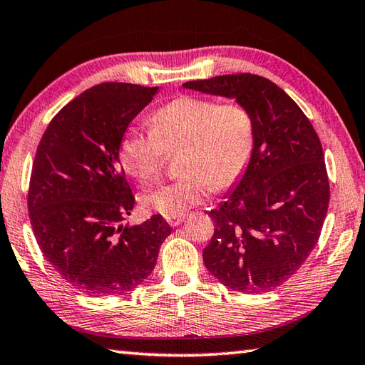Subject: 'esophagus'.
<instances>
[{
    "label": "esophagus",
    "instance_id": "esophagus-1",
    "mask_svg": "<svg viewBox=\"0 0 365 365\" xmlns=\"http://www.w3.org/2000/svg\"><path fill=\"white\" fill-rule=\"evenodd\" d=\"M185 220V215H182V217H177V218H168V223L173 226V227H175V226H178L182 223V221Z\"/></svg>",
    "mask_w": 365,
    "mask_h": 365
}]
</instances>
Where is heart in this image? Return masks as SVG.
<instances>
[{"mask_svg":"<svg viewBox=\"0 0 365 365\" xmlns=\"http://www.w3.org/2000/svg\"><path fill=\"white\" fill-rule=\"evenodd\" d=\"M183 145L182 175L150 188L142 196L148 209L166 218L187 213L207 191L231 187L245 173L255 147V118L244 104L201 96H180L152 117V130H126L120 163L128 174L147 182L170 150Z\"/></svg>","mask_w":365,"mask_h":365,"instance_id":"heart-1","label":"heart"}]
</instances>
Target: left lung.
Wrapping results in <instances>:
<instances>
[{
    "label": "left lung",
    "mask_w": 365,
    "mask_h": 365,
    "mask_svg": "<svg viewBox=\"0 0 365 365\" xmlns=\"http://www.w3.org/2000/svg\"><path fill=\"white\" fill-rule=\"evenodd\" d=\"M183 87L235 99L255 118L252 160L209 212L215 232L202 258L232 291H272L309 258L324 223L329 178L318 134L301 107L261 76H217Z\"/></svg>",
    "instance_id": "8db88e82"
}]
</instances>
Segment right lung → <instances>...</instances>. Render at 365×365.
Masks as SVG:
<instances>
[{
	"label": "right lung",
	"instance_id": "right-lung-1",
	"mask_svg": "<svg viewBox=\"0 0 365 365\" xmlns=\"http://www.w3.org/2000/svg\"><path fill=\"white\" fill-rule=\"evenodd\" d=\"M158 87L101 83L56 113L34 156L28 210L42 255L71 287L120 296L153 272L170 234L161 215L123 226L134 207L118 150Z\"/></svg>",
	"mask_w": 365,
	"mask_h": 365
}]
</instances>
